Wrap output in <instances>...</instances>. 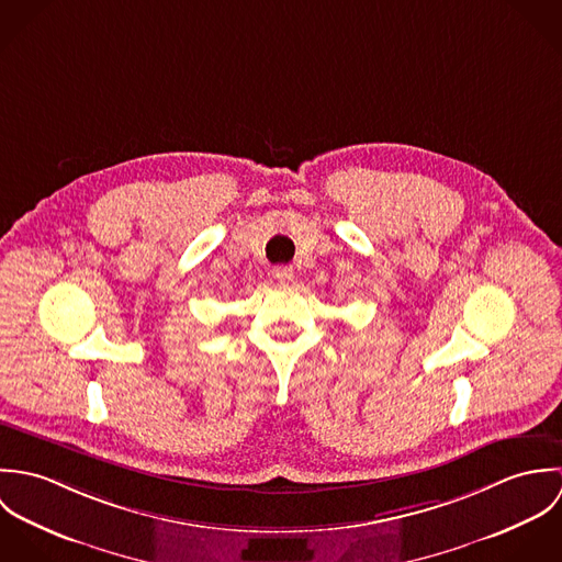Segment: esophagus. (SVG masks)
Wrapping results in <instances>:
<instances>
[{
    "label": "esophagus",
    "instance_id": "1",
    "mask_svg": "<svg viewBox=\"0 0 562 562\" xmlns=\"http://www.w3.org/2000/svg\"><path fill=\"white\" fill-rule=\"evenodd\" d=\"M272 274L277 281H290L294 277V270H292V266H277L272 270Z\"/></svg>",
    "mask_w": 562,
    "mask_h": 562
}]
</instances>
